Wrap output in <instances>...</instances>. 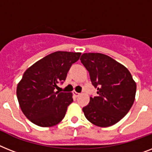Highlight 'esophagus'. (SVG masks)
Instances as JSON below:
<instances>
[{
    "label": "esophagus",
    "mask_w": 152,
    "mask_h": 152,
    "mask_svg": "<svg viewBox=\"0 0 152 152\" xmlns=\"http://www.w3.org/2000/svg\"><path fill=\"white\" fill-rule=\"evenodd\" d=\"M74 95H75V97H78V96H80L81 94L78 93V92H76V91H74Z\"/></svg>",
    "instance_id": "esophagus-1"
}]
</instances>
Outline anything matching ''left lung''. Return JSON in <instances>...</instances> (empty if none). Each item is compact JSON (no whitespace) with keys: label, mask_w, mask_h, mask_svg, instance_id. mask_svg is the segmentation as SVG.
<instances>
[{"label":"left lung","mask_w":152,"mask_h":152,"mask_svg":"<svg viewBox=\"0 0 152 152\" xmlns=\"http://www.w3.org/2000/svg\"><path fill=\"white\" fill-rule=\"evenodd\" d=\"M80 60L98 94L90 97L89 103L82 109L85 117L96 126H112L133 106L136 83L127 68L107 55L88 53L81 55Z\"/></svg>","instance_id":"obj_1"}]
</instances>
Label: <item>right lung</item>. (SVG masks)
I'll return each instance as SVG.
<instances>
[{
  "label": "right lung",
  "mask_w": 152,
  "mask_h": 152,
  "mask_svg": "<svg viewBox=\"0 0 152 152\" xmlns=\"http://www.w3.org/2000/svg\"><path fill=\"white\" fill-rule=\"evenodd\" d=\"M81 53L57 51L35 63L24 73L17 87L21 110L32 123L52 126L60 123L73 102L71 92L56 91L66 80L71 65Z\"/></svg>",
  "instance_id": "right-lung-1"
}]
</instances>
